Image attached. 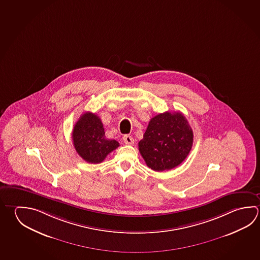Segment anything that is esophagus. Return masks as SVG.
<instances>
[{
  "label": "esophagus",
  "mask_w": 260,
  "mask_h": 260,
  "mask_svg": "<svg viewBox=\"0 0 260 260\" xmlns=\"http://www.w3.org/2000/svg\"><path fill=\"white\" fill-rule=\"evenodd\" d=\"M123 140L124 142V144H126V145H132L133 143H134V138L131 136H129V135L123 136Z\"/></svg>",
  "instance_id": "esophagus-1"
}]
</instances>
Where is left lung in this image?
<instances>
[{
	"label": "left lung",
	"instance_id": "left-lung-1",
	"mask_svg": "<svg viewBox=\"0 0 260 260\" xmlns=\"http://www.w3.org/2000/svg\"><path fill=\"white\" fill-rule=\"evenodd\" d=\"M192 143L193 132L184 115L166 112L150 120L138 148L148 168L164 171L181 164Z\"/></svg>",
	"mask_w": 260,
	"mask_h": 260
}]
</instances>
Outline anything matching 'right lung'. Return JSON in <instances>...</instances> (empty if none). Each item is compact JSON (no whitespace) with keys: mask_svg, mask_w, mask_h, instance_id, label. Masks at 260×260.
I'll return each mask as SVG.
<instances>
[{"mask_svg":"<svg viewBox=\"0 0 260 260\" xmlns=\"http://www.w3.org/2000/svg\"><path fill=\"white\" fill-rule=\"evenodd\" d=\"M72 140L76 151L84 160L98 164L111 152L119 147V143L105 137L104 125L95 113H83L72 131Z\"/></svg>","mask_w":260,"mask_h":260,"instance_id":"add662e5","label":"right lung"}]
</instances>
